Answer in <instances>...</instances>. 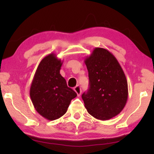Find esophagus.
I'll list each match as a JSON object with an SVG mask.
<instances>
[{
    "label": "esophagus",
    "mask_w": 154,
    "mask_h": 154,
    "mask_svg": "<svg viewBox=\"0 0 154 154\" xmlns=\"http://www.w3.org/2000/svg\"><path fill=\"white\" fill-rule=\"evenodd\" d=\"M74 91H75V92H76V94H77L78 96L81 95V86H80V85L75 86V87L74 88Z\"/></svg>",
    "instance_id": "obj_1"
}]
</instances>
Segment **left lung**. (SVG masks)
Here are the masks:
<instances>
[{"label":"left lung","mask_w":154,"mask_h":154,"mask_svg":"<svg viewBox=\"0 0 154 154\" xmlns=\"http://www.w3.org/2000/svg\"><path fill=\"white\" fill-rule=\"evenodd\" d=\"M90 88L82 98L88 112L107 121L119 114L128 97V81L123 69L108 50L95 48L85 59Z\"/></svg>","instance_id":"1"}]
</instances>
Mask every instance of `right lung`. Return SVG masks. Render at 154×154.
<instances>
[{
  "label": "right lung",
  "mask_w": 154,
  "mask_h": 154,
  "mask_svg": "<svg viewBox=\"0 0 154 154\" xmlns=\"http://www.w3.org/2000/svg\"><path fill=\"white\" fill-rule=\"evenodd\" d=\"M62 63L55 54H48L39 63L31 82L29 92L33 106L49 121L64 115L71 100L77 96L60 74Z\"/></svg>",
  "instance_id": "obj_1"
}]
</instances>
